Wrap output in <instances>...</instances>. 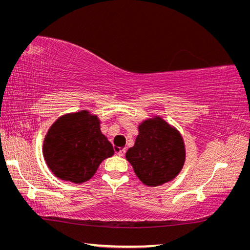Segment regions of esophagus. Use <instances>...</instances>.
<instances>
[{"mask_svg":"<svg viewBox=\"0 0 250 250\" xmlns=\"http://www.w3.org/2000/svg\"><path fill=\"white\" fill-rule=\"evenodd\" d=\"M116 153L119 155V156H124V154H125V149H121V148H118V149H116Z\"/></svg>","mask_w":250,"mask_h":250,"instance_id":"34e87169","label":"esophagus"}]
</instances>
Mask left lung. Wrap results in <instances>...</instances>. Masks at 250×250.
<instances>
[{
    "label": "left lung",
    "instance_id": "obj_1",
    "mask_svg": "<svg viewBox=\"0 0 250 250\" xmlns=\"http://www.w3.org/2000/svg\"><path fill=\"white\" fill-rule=\"evenodd\" d=\"M134 145L126 160L144 185L158 187L175 178L186 162V146L176 127L154 115L138 126Z\"/></svg>",
    "mask_w": 250,
    "mask_h": 250
}]
</instances>
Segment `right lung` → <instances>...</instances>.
Instances as JSON below:
<instances>
[{"label":"right lung","mask_w":250,"mask_h":250,"mask_svg":"<svg viewBox=\"0 0 250 250\" xmlns=\"http://www.w3.org/2000/svg\"><path fill=\"white\" fill-rule=\"evenodd\" d=\"M101 120L89 110L59 117L44 135L42 155L48 168L64 181L82 184L94 176L100 164L115 153L101 132Z\"/></svg>","instance_id":"right-lung-1"}]
</instances>
